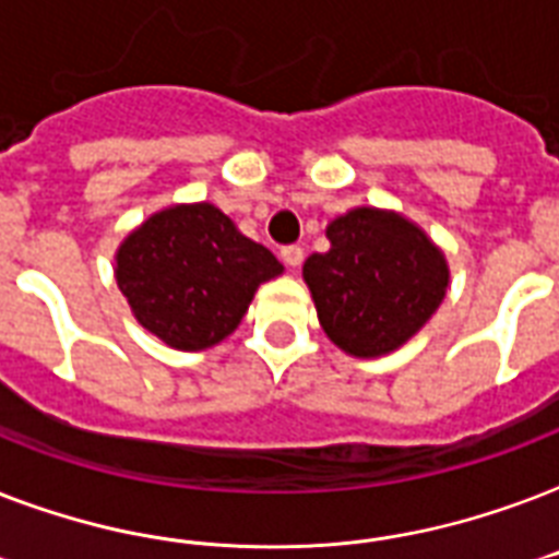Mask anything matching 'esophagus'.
<instances>
[{"mask_svg":"<svg viewBox=\"0 0 559 559\" xmlns=\"http://www.w3.org/2000/svg\"><path fill=\"white\" fill-rule=\"evenodd\" d=\"M281 261L296 270V266H301V261H305V249H301V246H284V249H281Z\"/></svg>","mask_w":559,"mask_h":559,"instance_id":"34e87169","label":"esophagus"}]
</instances>
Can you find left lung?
I'll return each mask as SVG.
<instances>
[{"instance_id": "8db88e82", "label": "left lung", "mask_w": 559, "mask_h": 559, "mask_svg": "<svg viewBox=\"0 0 559 559\" xmlns=\"http://www.w3.org/2000/svg\"><path fill=\"white\" fill-rule=\"evenodd\" d=\"M331 252L310 254L305 281L324 333L354 357L412 340L447 296V261L408 219L354 209L328 226Z\"/></svg>"}]
</instances>
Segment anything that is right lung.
<instances>
[{
    "label": "right lung",
    "mask_w": 559,
    "mask_h": 559,
    "mask_svg": "<svg viewBox=\"0 0 559 559\" xmlns=\"http://www.w3.org/2000/svg\"><path fill=\"white\" fill-rule=\"evenodd\" d=\"M116 261L118 287L139 324L179 350L226 340L258 284L284 270L209 202L153 214L121 243Z\"/></svg>",
    "instance_id": "add662e5"
}]
</instances>
